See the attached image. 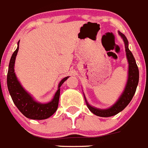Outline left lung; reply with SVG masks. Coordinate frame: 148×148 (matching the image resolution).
I'll use <instances>...</instances> for the list:
<instances>
[{"label":"left lung","mask_w":148,"mask_h":148,"mask_svg":"<svg viewBox=\"0 0 148 148\" xmlns=\"http://www.w3.org/2000/svg\"><path fill=\"white\" fill-rule=\"evenodd\" d=\"M118 34L123 38L124 44H125L126 58L128 63V79H127L126 84H125V88H124L123 93H121L117 101L112 106L107 109H99L91 106L88 102L85 94H84L85 103H86L87 107H88L90 111L96 115L99 116V117H103V118L114 116L119 113L120 112L123 111L132 101V98H133L134 95L136 92L138 82H139V69H138L137 65H136L135 58H134L133 54L132 53L130 49H128V40H127L125 35L120 31H118Z\"/></svg>","instance_id":"obj_1"}]
</instances>
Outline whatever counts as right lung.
Instances as JSON below:
<instances>
[{"label":"right lung","mask_w":148,"mask_h":148,"mask_svg":"<svg viewBox=\"0 0 148 148\" xmlns=\"http://www.w3.org/2000/svg\"><path fill=\"white\" fill-rule=\"evenodd\" d=\"M19 44L20 41L17 42V48L12 54L9 62L7 74L8 90L14 103L26 118L33 120L47 119L57 110L60 98V86L69 77H66L59 82L57 91L50 101L43 103L36 101L22 86L14 72V63L19 50Z\"/></svg>","instance_id":"1"}]
</instances>
